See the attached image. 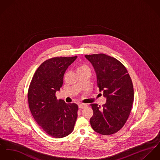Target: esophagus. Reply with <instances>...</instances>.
Returning a JSON list of instances; mask_svg holds the SVG:
<instances>
[{
  "label": "esophagus",
  "mask_w": 160,
  "mask_h": 160,
  "mask_svg": "<svg viewBox=\"0 0 160 160\" xmlns=\"http://www.w3.org/2000/svg\"><path fill=\"white\" fill-rule=\"evenodd\" d=\"M87 106V105L86 104H80L78 105V107L80 108H84L85 107H86Z\"/></svg>",
  "instance_id": "1"
}]
</instances>
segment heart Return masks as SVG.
Segmentation results:
<instances>
[{"instance_id":"b5f03b06","label":"heart","mask_w":160,"mask_h":160,"mask_svg":"<svg viewBox=\"0 0 160 160\" xmlns=\"http://www.w3.org/2000/svg\"><path fill=\"white\" fill-rule=\"evenodd\" d=\"M84 70H89V68L86 66V65H80L77 69V72L82 71H84Z\"/></svg>"}]
</instances>
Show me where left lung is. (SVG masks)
Returning <instances> with one entry per match:
<instances>
[{"label": "left lung", "instance_id": "left-lung-1", "mask_svg": "<svg viewBox=\"0 0 160 160\" xmlns=\"http://www.w3.org/2000/svg\"><path fill=\"white\" fill-rule=\"evenodd\" d=\"M85 56L92 64L98 87L107 99L102 107L91 104L93 115L90 124L99 134H114L124 126L130 114L134 101L132 80L126 68L117 59L105 54Z\"/></svg>", "mask_w": 160, "mask_h": 160}]
</instances>
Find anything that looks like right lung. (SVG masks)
Segmentation results:
<instances>
[{
  "mask_svg": "<svg viewBox=\"0 0 160 160\" xmlns=\"http://www.w3.org/2000/svg\"><path fill=\"white\" fill-rule=\"evenodd\" d=\"M77 58L56 57L44 61L35 72L28 90L34 118L45 132L56 138L69 135L77 118L78 106L57 100L55 96L62 85L65 72Z\"/></svg>",
  "mask_w": 160,
  "mask_h": 160,
  "instance_id": "add662e5",
  "label": "right lung"
}]
</instances>
